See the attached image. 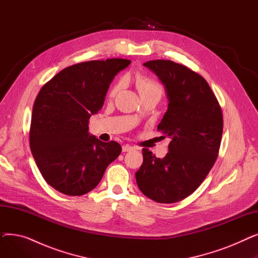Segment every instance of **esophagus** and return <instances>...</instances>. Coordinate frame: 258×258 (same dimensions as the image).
<instances>
[{
	"mask_svg": "<svg viewBox=\"0 0 258 258\" xmlns=\"http://www.w3.org/2000/svg\"><path fill=\"white\" fill-rule=\"evenodd\" d=\"M133 150H134V147L131 146V145H128V144H125V145L122 146V152H123V153L131 152V151H133Z\"/></svg>",
	"mask_w": 258,
	"mask_h": 258,
	"instance_id": "34e87169",
	"label": "esophagus"
}]
</instances>
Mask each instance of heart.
I'll use <instances>...</instances> for the list:
<instances>
[{
  "mask_svg": "<svg viewBox=\"0 0 258 258\" xmlns=\"http://www.w3.org/2000/svg\"><path fill=\"white\" fill-rule=\"evenodd\" d=\"M125 85V79H120L117 84L114 85V87L111 90L110 95L112 97H114L115 95L123 89ZM137 87L141 93V96L143 95H156L159 98H161L162 95H163V87H162L157 81L151 79V78H146L142 77L137 80Z\"/></svg>",
  "mask_w": 258,
  "mask_h": 258,
  "instance_id": "obj_1",
  "label": "heart"
}]
</instances>
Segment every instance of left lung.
<instances>
[{
  "mask_svg": "<svg viewBox=\"0 0 258 258\" xmlns=\"http://www.w3.org/2000/svg\"><path fill=\"white\" fill-rule=\"evenodd\" d=\"M143 64L165 87L168 107L158 131L171 140L162 159L143 148L136 181L144 196L170 204L190 196L212 168L222 140L223 114L208 83L198 73L171 60Z\"/></svg>",
  "mask_w": 258,
  "mask_h": 258,
  "instance_id": "8db88e82",
  "label": "left lung"
}]
</instances>
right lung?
Listing matches in <instances>:
<instances>
[{"instance_id":"obj_1","label":"right lung","mask_w":258,"mask_h":258,"mask_svg":"<svg viewBox=\"0 0 258 258\" xmlns=\"http://www.w3.org/2000/svg\"><path fill=\"white\" fill-rule=\"evenodd\" d=\"M131 60L111 58L76 63L40 89L33 104L29 141L45 181L67 196H83L98 185L120 155L115 141L102 142L89 133L114 77Z\"/></svg>"}]
</instances>
